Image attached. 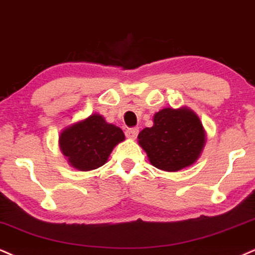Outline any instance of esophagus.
<instances>
[{"label": "esophagus", "mask_w": 255, "mask_h": 255, "mask_svg": "<svg viewBox=\"0 0 255 255\" xmlns=\"http://www.w3.org/2000/svg\"><path fill=\"white\" fill-rule=\"evenodd\" d=\"M138 132H139V128H130L125 131V136L130 139H134L138 136Z\"/></svg>", "instance_id": "esophagus-1"}]
</instances>
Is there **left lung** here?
I'll list each match as a JSON object with an SVG mask.
<instances>
[{
	"label": "left lung",
	"mask_w": 255,
	"mask_h": 255,
	"mask_svg": "<svg viewBox=\"0 0 255 255\" xmlns=\"http://www.w3.org/2000/svg\"><path fill=\"white\" fill-rule=\"evenodd\" d=\"M202 123L187 109H163L153 116V127L138 134L150 162L165 171H178L199 158L204 145Z\"/></svg>",
	"instance_id": "1"
}]
</instances>
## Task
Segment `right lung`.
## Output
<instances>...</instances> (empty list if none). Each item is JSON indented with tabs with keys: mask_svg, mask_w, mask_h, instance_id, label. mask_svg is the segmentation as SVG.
Segmentation results:
<instances>
[{
	"mask_svg": "<svg viewBox=\"0 0 255 255\" xmlns=\"http://www.w3.org/2000/svg\"><path fill=\"white\" fill-rule=\"evenodd\" d=\"M124 139L121 128L108 124L102 116L92 115L65 128L59 143L72 166L89 171L105 164L113 147Z\"/></svg>",
	"mask_w": 255,
	"mask_h": 255,
	"instance_id": "obj_1",
	"label": "right lung"
}]
</instances>
